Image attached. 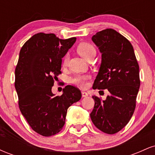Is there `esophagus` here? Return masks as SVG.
<instances>
[{"label":"esophagus","instance_id":"esophagus-1","mask_svg":"<svg viewBox=\"0 0 155 155\" xmlns=\"http://www.w3.org/2000/svg\"><path fill=\"white\" fill-rule=\"evenodd\" d=\"M81 95H82V97H87V96L88 95V94L86 92H84V91H82V92H81Z\"/></svg>","mask_w":155,"mask_h":155}]
</instances>
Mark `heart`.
<instances>
[{
  "label": "heart",
  "instance_id": "obj_1",
  "mask_svg": "<svg viewBox=\"0 0 155 155\" xmlns=\"http://www.w3.org/2000/svg\"><path fill=\"white\" fill-rule=\"evenodd\" d=\"M78 52L79 53V54L81 57H83L84 59L88 60L89 58H91L93 55H95L96 50L94 48V47L91 44L88 43H81L78 46L77 48ZM69 56L68 54H66L63 60V64L64 65H66L68 61ZM90 76L87 74H79V75H76L74 76V78H72L71 81L72 83L75 84L77 86L80 87H85L87 85V80L90 79Z\"/></svg>",
  "mask_w": 155,
  "mask_h": 155
}]
</instances>
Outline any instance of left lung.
<instances>
[{"label": "left lung", "instance_id": "obj_1", "mask_svg": "<svg viewBox=\"0 0 155 155\" xmlns=\"http://www.w3.org/2000/svg\"><path fill=\"white\" fill-rule=\"evenodd\" d=\"M92 40L102 54L92 88L107 89L110 94L104 101L92 96L95 106L90 118L102 132L114 134L128 123L136 108L139 66L132 44L114 30L97 32Z\"/></svg>", "mask_w": 155, "mask_h": 155}]
</instances>
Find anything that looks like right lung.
Segmentation results:
<instances>
[{
  "instance_id": "obj_1",
  "label": "right lung",
  "mask_w": 155,
  "mask_h": 155,
  "mask_svg": "<svg viewBox=\"0 0 155 155\" xmlns=\"http://www.w3.org/2000/svg\"><path fill=\"white\" fill-rule=\"evenodd\" d=\"M76 40V37L64 40L53 33H39L19 51L15 83L19 107L31 128L43 136L63 129L68 108L81 97V91L71 85L65 86L60 96L51 92L54 79L61 74L62 58Z\"/></svg>"
}]
</instances>
